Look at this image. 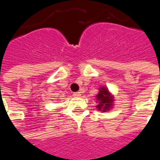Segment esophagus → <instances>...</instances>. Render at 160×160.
Listing matches in <instances>:
<instances>
[{
  "instance_id": "obj_1",
  "label": "esophagus",
  "mask_w": 160,
  "mask_h": 160,
  "mask_svg": "<svg viewBox=\"0 0 160 160\" xmlns=\"http://www.w3.org/2000/svg\"><path fill=\"white\" fill-rule=\"evenodd\" d=\"M81 94V92H75V93L73 94V96H74V97H80Z\"/></svg>"
}]
</instances>
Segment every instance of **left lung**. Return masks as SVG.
Returning <instances> with one entry per match:
<instances>
[{"label":"left lung","instance_id":"obj_1","mask_svg":"<svg viewBox=\"0 0 160 160\" xmlns=\"http://www.w3.org/2000/svg\"><path fill=\"white\" fill-rule=\"evenodd\" d=\"M96 100L99 101V104L96 107L99 111L107 112L112 107L113 97L106 87H101L100 88L99 94L96 95Z\"/></svg>","mask_w":160,"mask_h":160}]
</instances>
